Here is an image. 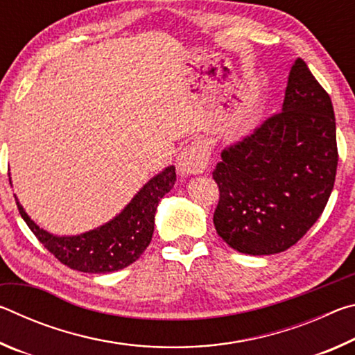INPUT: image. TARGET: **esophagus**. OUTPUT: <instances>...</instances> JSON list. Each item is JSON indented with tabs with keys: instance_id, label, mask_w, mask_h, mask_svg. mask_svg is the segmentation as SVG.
<instances>
[{
	"instance_id": "34e87169",
	"label": "esophagus",
	"mask_w": 355,
	"mask_h": 355,
	"mask_svg": "<svg viewBox=\"0 0 355 355\" xmlns=\"http://www.w3.org/2000/svg\"><path fill=\"white\" fill-rule=\"evenodd\" d=\"M209 163V150L205 142L196 141L186 146L177 158L178 173L182 177L199 175Z\"/></svg>"
}]
</instances>
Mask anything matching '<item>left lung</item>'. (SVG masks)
Masks as SVG:
<instances>
[{"mask_svg": "<svg viewBox=\"0 0 355 355\" xmlns=\"http://www.w3.org/2000/svg\"><path fill=\"white\" fill-rule=\"evenodd\" d=\"M336 164L332 101L297 58L280 112L222 152L213 172L220 192L216 232L241 254L286 250L326 208Z\"/></svg>", "mask_w": 355, "mask_h": 355, "instance_id": "8db88e82", "label": "left lung"}]
</instances>
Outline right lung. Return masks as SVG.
I'll use <instances>...</instances> for the list:
<instances>
[{
  "instance_id": "1",
  "label": "right lung",
  "mask_w": 355,
  "mask_h": 355,
  "mask_svg": "<svg viewBox=\"0 0 355 355\" xmlns=\"http://www.w3.org/2000/svg\"><path fill=\"white\" fill-rule=\"evenodd\" d=\"M175 182V166H167L150 178L111 220L94 230L71 236L53 235L40 228L29 218L17 197L15 200L23 220L59 261L81 272L106 274L130 266L147 249L153 235L156 208ZM9 183L12 184L10 175Z\"/></svg>"
}]
</instances>
